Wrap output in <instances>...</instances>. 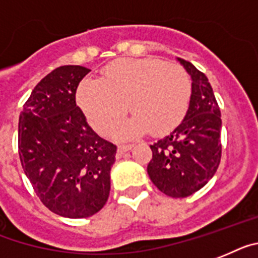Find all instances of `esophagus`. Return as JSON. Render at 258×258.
I'll return each mask as SVG.
<instances>
[{
	"mask_svg": "<svg viewBox=\"0 0 258 258\" xmlns=\"http://www.w3.org/2000/svg\"><path fill=\"white\" fill-rule=\"evenodd\" d=\"M133 148V146L131 144H122V146L118 147V155H123L124 152H127V151H130V149Z\"/></svg>",
	"mask_w": 258,
	"mask_h": 258,
	"instance_id": "esophagus-1",
	"label": "esophagus"
}]
</instances>
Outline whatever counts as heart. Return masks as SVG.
I'll list each match as a JSON object with an SVG mask.
<instances>
[{"instance_id": "heart-1", "label": "heart", "mask_w": 258, "mask_h": 258, "mask_svg": "<svg viewBox=\"0 0 258 258\" xmlns=\"http://www.w3.org/2000/svg\"><path fill=\"white\" fill-rule=\"evenodd\" d=\"M191 80L185 69L155 57L119 59L102 71V80L84 79L76 99L86 120L107 136L128 110L134 116L120 125L118 139H133L151 131L164 135L185 119L191 99Z\"/></svg>"}]
</instances>
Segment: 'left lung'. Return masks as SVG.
Listing matches in <instances>:
<instances>
[{"label": "left lung", "instance_id": "obj_1", "mask_svg": "<svg viewBox=\"0 0 258 258\" xmlns=\"http://www.w3.org/2000/svg\"><path fill=\"white\" fill-rule=\"evenodd\" d=\"M191 76V99L185 119L165 138L151 146L147 166L157 189L173 198L198 191L215 174L222 159L220 109L205 73L178 59Z\"/></svg>", "mask_w": 258, "mask_h": 258}]
</instances>
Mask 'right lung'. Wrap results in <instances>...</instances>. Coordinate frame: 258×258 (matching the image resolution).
Instances as JSON below:
<instances>
[{
    "mask_svg": "<svg viewBox=\"0 0 258 258\" xmlns=\"http://www.w3.org/2000/svg\"><path fill=\"white\" fill-rule=\"evenodd\" d=\"M90 69L62 66L34 88L18 124V152L42 203L60 216L94 215L110 194L116 146L89 127L76 90Z\"/></svg>",
    "mask_w": 258,
    "mask_h": 258,
    "instance_id": "add662e5",
    "label": "right lung"
}]
</instances>
